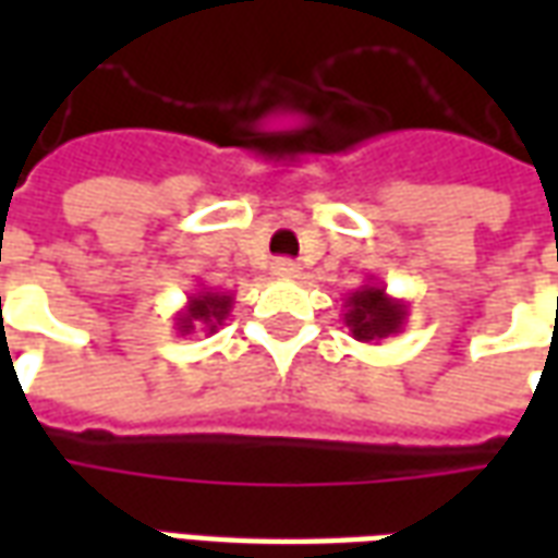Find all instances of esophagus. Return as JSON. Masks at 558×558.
Returning a JSON list of instances; mask_svg holds the SVG:
<instances>
[{
	"label": "esophagus",
	"instance_id": "obj_1",
	"mask_svg": "<svg viewBox=\"0 0 558 558\" xmlns=\"http://www.w3.org/2000/svg\"><path fill=\"white\" fill-rule=\"evenodd\" d=\"M271 271H275L278 278H295V275H299V263H292V259H275V263H271Z\"/></svg>",
	"mask_w": 558,
	"mask_h": 558
}]
</instances>
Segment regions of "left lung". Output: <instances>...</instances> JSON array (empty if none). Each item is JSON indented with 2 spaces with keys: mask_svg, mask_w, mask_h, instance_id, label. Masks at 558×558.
Masks as SVG:
<instances>
[{
  "mask_svg": "<svg viewBox=\"0 0 558 558\" xmlns=\"http://www.w3.org/2000/svg\"><path fill=\"white\" fill-rule=\"evenodd\" d=\"M410 316V304L403 299H391L383 283L367 280L364 287L347 295L343 302V323L359 343H379L403 331Z\"/></svg>",
  "mask_w": 558,
  "mask_h": 558,
  "instance_id": "left-lung-1",
  "label": "left lung"
}]
</instances>
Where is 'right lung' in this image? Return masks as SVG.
<instances>
[{
	"label": "right lung",
	"mask_w": 558,
	"mask_h": 558,
	"mask_svg": "<svg viewBox=\"0 0 558 558\" xmlns=\"http://www.w3.org/2000/svg\"><path fill=\"white\" fill-rule=\"evenodd\" d=\"M232 304V292H220L211 290V287H196L191 295H187V302L179 314L172 316L175 323L172 328L179 331V335H194V331H208V335H215L223 323H227V316H230Z\"/></svg>",
	"instance_id": "right-lung-1"
}]
</instances>
